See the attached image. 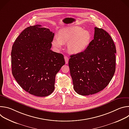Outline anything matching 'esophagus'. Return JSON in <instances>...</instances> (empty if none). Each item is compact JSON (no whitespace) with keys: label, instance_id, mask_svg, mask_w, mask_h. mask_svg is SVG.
<instances>
[{"label":"esophagus","instance_id":"obj_1","mask_svg":"<svg viewBox=\"0 0 129 129\" xmlns=\"http://www.w3.org/2000/svg\"><path fill=\"white\" fill-rule=\"evenodd\" d=\"M64 59H65V63H66V64H68V61H69V58H68L66 56H64Z\"/></svg>","mask_w":129,"mask_h":129}]
</instances>
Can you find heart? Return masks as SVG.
I'll list each match as a JSON object with an SVG mask.
<instances>
[{"label": "heart", "mask_w": 129, "mask_h": 129, "mask_svg": "<svg viewBox=\"0 0 129 129\" xmlns=\"http://www.w3.org/2000/svg\"><path fill=\"white\" fill-rule=\"evenodd\" d=\"M91 41L90 33L78 26H68L61 29L58 33V38L54 37L51 44L56 49H59L63 44L67 43L68 50L73 53L84 51Z\"/></svg>", "instance_id": "b5f03b06"}]
</instances>
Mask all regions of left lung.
Instances as JSON below:
<instances>
[{"label": "left lung", "mask_w": 129, "mask_h": 129, "mask_svg": "<svg viewBox=\"0 0 129 129\" xmlns=\"http://www.w3.org/2000/svg\"><path fill=\"white\" fill-rule=\"evenodd\" d=\"M116 52L111 37L94 27V39L83 52L72 54L68 65L73 88L81 95L96 93L112 80L115 71Z\"/></svg>", "instance_id": "left-lung-1"}]
</instances>
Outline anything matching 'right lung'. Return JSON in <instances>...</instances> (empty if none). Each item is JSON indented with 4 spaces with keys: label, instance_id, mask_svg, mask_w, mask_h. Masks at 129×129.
I'll list each match as a JSON object with an SVG mask.
<instances>
[{
    "label": "right lung",
    "instance_id": "1",
    "mask_svg": "<svg viewBox=\"0 0 129 129\" xmlns=\"http://www.w3.org/2000/svg\"><path fill=\"white\" fill-rule=\"evenodd\" d=\"M54 35L41 25L30 26L12 46V75L22 88L37 96L53 92L56 75L65 63L62 54L50 49Z\"/></svg>",
    "mask_w": 129,
    "mask_h": 129
}]
</instances>
